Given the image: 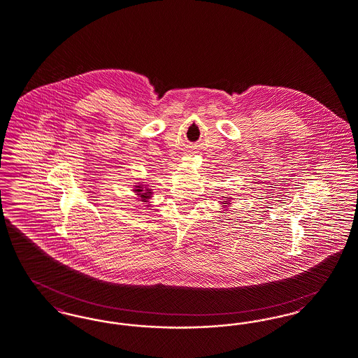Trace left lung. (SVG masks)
Instances as JSON below:
<instances>
[{"instance_id": "8db88e82", "label": "left lung", "mask_w": 358, "mask_h": 358, "mask_svg": "<svg viewBox=\"0 0 358 358\" xmlns=\"http://www.w3.org/2000/svg\"><path fill=\"white\" fill-rule=\"evenodd\" d=\"M227 202H228V201H227Z\"/></svg>"}]
</instances>
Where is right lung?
Instances as JSON below:
<instances>
[{"label": "right lung", "mask_w": 358, "mask_h": 358, "mask_svg": "<svg viewBox=\"0 0 358 358\" xmlns=\"http://www.w3.org/2000/svg\"><path fill=\"white\" fill-rule=\"evenodd\" d=\"M140 187V186H138ZM136 192H138V194L143 197V199H148V197H150L149 194H150V192L149 190H146V193H141L143 192V189H136Z\"/></svg>", "instance_id": "right-lung-1"}]
</instances>
